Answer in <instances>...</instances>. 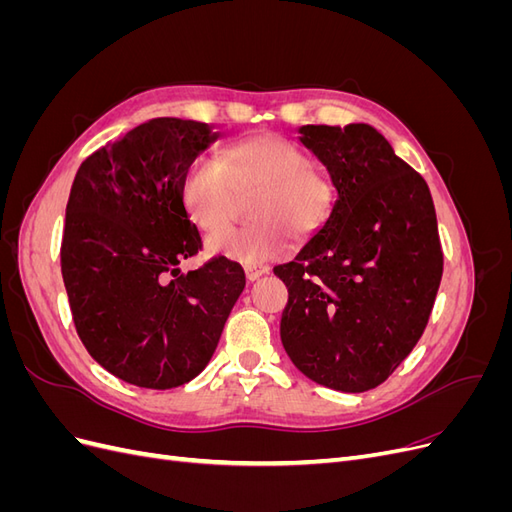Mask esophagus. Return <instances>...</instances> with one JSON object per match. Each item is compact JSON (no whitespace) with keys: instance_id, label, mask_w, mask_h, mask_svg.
<instances>
[{"instance_id":"obj_1","label":"esophagus","mask_w":512,"mask_h":512,"mask_svg":"<svg viewBox=\"0 0 512 512\" xmlns=\"http://www.w3.org/2000/svg\"><path fill=\"white\" fill-rule=\"evenodd\" d=\"M269 273V267H247L245 269V275H247V282H256V280H260L262 275H267Z\"/></svg>"}]
</instances>
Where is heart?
<instances>
[{
  "mask_svg": "<svg viewBox=\"0 0 512 512\" xmlns=\"http://www.w3.org/2000/svg\"><path fill=\"white\" fill-rule=\"evenodd\" d=\"M252 224L211 247L245 265L280 254L288 235L309 237L331 213V190L299 149L275 136H254L228 147L218 162H198L183 181V205L205 241L235 226L241 205Z\"/></svg>",
  "mask_w": 512,
  "mask_h": 512,
  "instance_id": "b5f03b06",
  "label": "heart"
}]
</instances>
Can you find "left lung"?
Segmentation results:
<instances>
[{"instance_id": "1", "label": "left lung", "mask_w": 512, "mask_h": 512, "mask_svg": "<svg viewBox=\"0 0 512 512\" xmlns=\"http://www.w3.org/2000/svg\"><path fill=\"white\" fill-rule=\"evenodd\" d=\"M299 134L337 200L299 256L273 269L288 288L282 344L309 380L363 393L427 327L444 265L436 209L425 179L367 123Z\"/></svg>"}]
</instances>
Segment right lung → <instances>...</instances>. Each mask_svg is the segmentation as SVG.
<instances>
[{
  "instance_id": "obj_1",
  "label": "right lung",
  "mask_w": 512,
  "mask_h": 512,
  "mask_svg": "<svg viewBox=\"0 0 512 512\" xmlns=\"http://www.w3.org/2000/svg\"><path fill=\"white\" fill-rule=\"evenodd\" d=\"M218 136L209 123L151 119L91 153L72 183L61 275L76 333L106 371L143 389L196 378L245 288L224 256L179 269L203 250L183 181Z\"/></svg>"
}]
</instances>
